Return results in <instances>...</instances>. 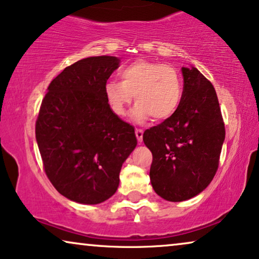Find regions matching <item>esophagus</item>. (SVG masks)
I'll use <instances>...</instances> for the list:
<instances>
[{
	"label": "esophagus",
	"mask_w": 259,
	"mask_h": 259,
	"mask_svg": "<svg viewBox=\"0 0 259 259\" xmlns=\"http://www.w3.org/2000/svg\"><path fill=\"white\" fill-rule=\"evenodd\" d=\"M136 136H137V139L139 143H141L143 141V136H144V131L140 130V128H137L136 130Z\"/></svg>",
	"instance_id": "obj_1"
}]
</instances>
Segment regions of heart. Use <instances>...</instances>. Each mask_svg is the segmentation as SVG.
<instances>
[{
    "instance_id": "1",
    "label": "heart",
    "mask_w": 259,
    "mask_h": 259,
    "mask_svg": "<svg viewBox=\"0 0 259 259\" xmlns=\"http://www.w3.org/2000/svg\"><path fill=\"white\" fill-rule=\"evenodd\" d=\"M120 77L121 82L111 80L105 86L106 100L115 115H125L134 98L138 102L132 111L134 122L143 123L151 116L165 120L182 102V77L171 66L139 60L122 69Z\"/></svg>"
}]
</instances>
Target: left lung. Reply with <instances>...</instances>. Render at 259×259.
<instances>
[{"mask_svg":"<svg viewBox=\"0 0 259 259\" xmlns=\"http://www.w3.org/2000/svg\"><path fill=\"white\" fill-rule=\"evenodd\" d=\"M183 98L175 114L145 131L152 152L151 184L168 201H184L206 189L217 172L225 140L217 94L196 67H182Z\"/></svg>","mask_w":259,"mask_h":259,"instance_id":"left-lung-1","label":"left lung"}]
</instances>
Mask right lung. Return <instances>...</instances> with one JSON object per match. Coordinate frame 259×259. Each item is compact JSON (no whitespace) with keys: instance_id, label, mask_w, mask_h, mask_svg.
I'll use <instances>...</instances> for the list:
<instances>
[{"instance_id":"obj_1","label":"right lung","mask_w":259,"mask_h":259,"mask_svg":"<svg viewBox=\"0 0 259 259\" xmlns=\"http://www.w3.org/2000/svg\"><path fill=\"white\" fill-rule=\"evenodd\" d=\"M116 56H91L67 67L42 100L35 134L46 175L67 199L95 205L116 192L122 164L137 146L130 123L109 107Z\"/></svg>"}]
</instances>
